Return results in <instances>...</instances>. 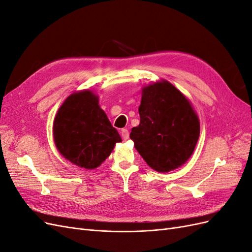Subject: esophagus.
I'll return each instance as SVG.
<instances>
[{"label":"esophagus","mask_w":252,"mask_h":252,"mask_svg":"<svg viewBox=\"0 0 252 252\" xmlns=\"http://www.w3.org/2000/svg\"><path fill=\"white\" fill-rule=\"evenodd\" d=\"M121 135H122V138H123V140H128L129 139V131L127 130V129H122Z\"/></svg>","instance_id":"1"}]
</instances>
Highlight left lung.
Returning <instances> with one entry per match:
<instances>
[{"label": "left lung", "instance_id": "left-lung-1", "mask_svg": "<svg viewBox=\"0 0 252 252\" xmlns=\"http://www.w3.org/2000/svg\"><path fill=\"white\" fill-rule=\"evenodd\" d=\"M140 125L130 139L144 161L158 172H169L192 156L200 136V120L191 103L166 80L142 88Z\"/></svg>", "mask_w": 252, "mask_h": 252}]
</instances>
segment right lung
Instances as JSON below:
<instances>
[{
	"instance_id": "add662e5",
	"label": "right lung",
	"mask_w": 252,
	"mask_h": 252,
	"mask_svg": "<svg viewBox=\"0 0 252 252\" xmlns=\"http://www.w3.org/2000/svg\"><path fill=\"white\" fill-rule=\"evenodd\" d=\"M56 147L64 158L88 170L95 169L122 142L93 90L75 91L59 108L52 126Z\"/></svg>"
}]
</instances>
